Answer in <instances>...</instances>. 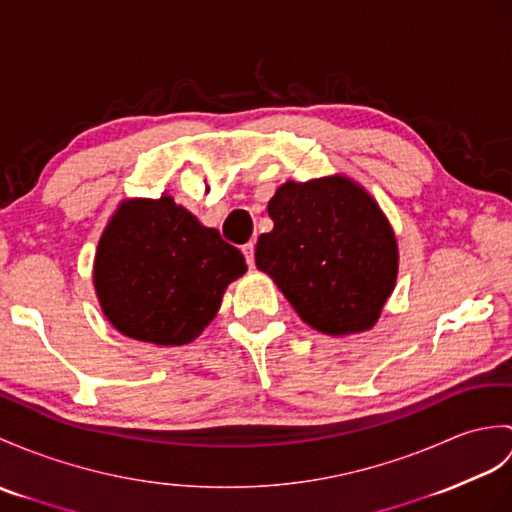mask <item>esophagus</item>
I'll return each mask as SVG.
<instances>
[{
	"instance_id": "obj_1",
	"label": "esophagus",
	"mask_w": 512,
	"mask_h": 512,
	"mask_svg": "<svg viewBox=\"0 0 512 512\" xmlns=\"http://www.w3.org/2000/svg\"><path fill=\"white\" fill-rule=\"evenodd\" d=\"M242 253L246 257V264L253 266L255 264V242H248L242 246Z\"/></svg>"
}]
</instances>
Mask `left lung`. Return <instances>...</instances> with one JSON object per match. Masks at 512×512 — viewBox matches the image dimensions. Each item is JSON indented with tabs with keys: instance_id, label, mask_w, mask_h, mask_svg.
Here are the masks:
<instances>
[{
	"instance_id": "1",
	"label": "left lung",
	"mask_w": 512,
	"mask_h": 512,
	"mask_svg": "<svg viewBox=\"0 0 512 512\" xmlns=\"http://www.w3.org/2000/svg\"><path fill=\"white\" fill-rule=\"evenodd\" d=\"M255 264L307 325L329 336L371 329L395 288L397 242L377 202L344 176L285 183L268 202Z\"/></svg>"
}]
</instances>
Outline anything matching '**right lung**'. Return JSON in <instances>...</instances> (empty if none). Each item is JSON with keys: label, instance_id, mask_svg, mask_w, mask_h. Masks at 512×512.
<instances>
[{"label": "right lung", "instance_id": "right-lung-1", "mask_svg": "<svg viewBox=\"0 0 512 512\" xmlns=\"http://www.w3.org/2000/svg\"><path fill=\"white\" fill-rule=\"evenodd\" d=\"M244 255L170 196L130 200L98 244L95 292L124 336L154 344L192 342L216 316Z\"/></svg>", "mask_w": 512, "mask_h": 512}]
</instances>
